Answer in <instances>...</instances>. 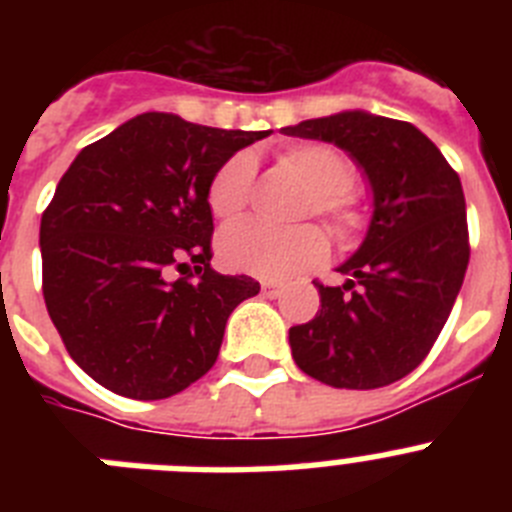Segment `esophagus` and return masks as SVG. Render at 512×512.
<instances>
[{
    "mask_svg": "<svg viewBox=\"0 0 512 512\" xmlns=\"http://www.w3.org/2000/svg\"><path fill=\"white\" fill-rule=\"evenodd\" d=\"M261 295H264V297H279V295H282V284H279V282H261Z\"/></svg>",
    "mask_w": 512,
    "mask_h": 512,
    "instance_id": "1",
    "label": "esophagus"
}]
</instances>
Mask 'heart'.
<instances>
[{
    "label": "heart",
    "mask_w": 512,
    "mask_h": 512,
    "mask_svg": "<svg viewBox=\"0 0 512 512\" xmlns=\"http://www.w3.org/2000/svg\"><path fill=\"white\" fill-rule=\"evenodd\" d=\"M282 164L295 171L310 187L307 212L328 220L336 233L346 235L359 223V210L351 187V164L343 153L325 143H300L282 153ZM253 182V158L235 153L212 176L207 189L212 215L230 220L246 207ZM217 253L225 266L246 271L261 279H289L307 269H315L328 256V241L315 225L292 230H274L256 220L233 223L217 238Z\"/></svg>",
    "instance_id": "b5f03b06"
}]
</instances>
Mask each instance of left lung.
<instances>
[{"label":"left lung","mask_w":512,"mask_h":512,"mask_svg":"<svg viewBox=\"0 0 512 512\" xmlns=\"http://www.w3.org/2000/svg\"><path fill=\"white\" fill-rule=\"evenodd\" d=\"M284 135L333 143L364 171L372 220L341 287L315 284L320 310L289 328L302 372L338 390H377L410 374L449 320L469 264L459 174L415 125L364 110L302 120Z\"/></svg>","instance_id":"obj_1"}]
</instances>
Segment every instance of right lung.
<instances>
[{
    "label": "right lung",
    "mask_w": 512,
    "mask_h": 512,
    "mask_svg": "<svg viewBox=\"0 0 512 512\" xmlns=\"http://www.w3.org/2000/svg\"><path fill=\"white\" fill-rule=\"evenodd\" d=\"M266 135L143 112L61 176L40 220L43 297L94 382L164 400L210 372L230 312L261 287L210 266L207 189L230 156Z\"/></svg>",
    "instance_id": "obj_1"
}]
</instances>
